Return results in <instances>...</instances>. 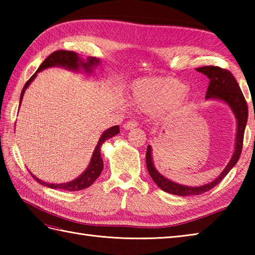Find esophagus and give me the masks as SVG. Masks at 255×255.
<instances>
[{"instance_id":"1","label":"esophagus","mask_w":255,"mask_h":255,"mask_svg":"<svg viewBox=\"0 0 255 255\" xmlns=\"http://www.w3.org/2000/svg\"><path fill=\"white\" fill-rule=\"evenodd\" d=\"M137 126H138V123L136 121H129L124 125V128L126 129V130H130V129L136 128Z\"/></svg>"}]
</instances>
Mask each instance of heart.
I'll return each instance as SVG.
<instances>
[{
	"mask_svg": "<svg viewBox=\"0 0 255 255\" xmlns=\"http://www.w3.org/2000/svg\"><path fill=\"white\" fill-rule=\"evenodd\" d=\"M186 84L172 78H144L131 85L130 102L140 111L153 113L160 110L162 117L186 108L191 97L185 92Z\"/></svg>",
	"mask_w": 255,
	"mask_h": 255,
	"instance_id": "1",
	"label": "heart"
}]
</instances>
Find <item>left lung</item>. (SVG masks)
Here are the masks:
<instances>
[{
    "mask_svg": "<svg viewBox=\"0 0 255 255\" xmlns=\"http://www.w3.org/2000/svg\"><path fill=\"white\" fill-rule=\"evenodd\" d=\"M196 71L205 74L209 79L208 90L206 92V99L207 100H218L229 105L231 111L234 112L237 119V134H236V148L235 152L232 154L229 163L227 164L225 170L221 174L215 178L213 182L205 184L202 186H185L167 180L158 172L154 167L152 153H151V145H148L147 153H145V162H147V169L149 174L153 182L158 185L162 191L170 193L178 196H194V195H200L209 189L215 187L216 185L223 181V178L228 174L229 171L236 165L239 160L242 145H243V136L248 122V104L243 96L239 84L230 71L219 67L206 66L202 68H197Z\"/></svg>",
    "mask_w": 255,
    "mask_h": 255,
    "instance_id": "1",
    "label": "left lung"
}]
</instances>
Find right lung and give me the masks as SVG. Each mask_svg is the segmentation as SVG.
<instances>
[{"label": "right lung", "mask_w": 255, "mask_h": 255, "mask_svg": "<svg viewBox=\"0 0 255 255\" xmlns=\"http://www.w3.org/2000/svg\"><path fill=\"white\" fill-rule=\"evenodd\" d=\"M99 63H100V60L97 58L90 57L86 59V60H83L82 58L79 57L78 53H75L73 51L57 50L55 52H52L50 56H48L45 59L44 62L40 64V67L38 68L37 71L32 74V77L28 81H27L26 84L24 85V88H23V90H21V93H20L19 105L21 103V100H23L25 90L28 88L29 84L32 82V81H34L37 73L42 71V70L50 68V67H62V68H66L68 70H72V71H80V70L82 69V70H84L85 73H92L93 72V68L99 66ZM118 132H119V126H114V127L106 129V130L102 133L99 142H97V145L95 147L94 152H93V154H92V158H91L88 169H86L79 177H77L75 180H73L71 182L63 183V184H50V183H47V182L39 180V178L36 177L35 175H32V173H30V174L38 183L41 184V185L50 187V188L63 189V191H69V192L81 191V189L88 188L95 182L96 178L100 176V174L103 171V167H104V163H103V160L101 156L102 144L104 143L107 139L116 136Z\"/></svg>", "instance_id": "right-lung-1"}]
</instances>
